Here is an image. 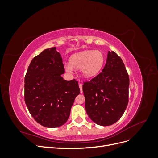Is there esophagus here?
<instances>
[{"instance_id":"1","label":"esophagus","mask_w":158,"mask_h":158,"mask_svg":"<svg viewBox=\"0 0 158 158\" xmlns=\"http://www.w3.org/2000/svg\"><path fill=\"white\" fill-rule=\"evenodd\" d=\"M79 87H80V92L82 93V84H79Z\"/></svg>"}]
</instances>
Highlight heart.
Here are the masks:
<instances>
[{"instance_id":"obj_1","label":"heart","mask_w":158,"mask_h":158,"mask_svg":"<svg viewBox=\"0 0 158 158\" xmlns=\"http://www.w3.org/2000/svg\"><path fill=\"white\" fill-rule=\"evenodd\" d=\"M70 64H66V71L70 73L73 68L81 69L83 76L90 78L97 76L102 70L105 62V56L99 50H86L72 55Z\"/></svg>"}]
</instances>
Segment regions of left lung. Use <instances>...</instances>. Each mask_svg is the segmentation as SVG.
I'll list each match as a JSON object with an SVG mask.
<instances>
[{
  "mask_svg": "<svg viewBox=\"0 0 158 158\" xmlns=\"http://www.w3.org/2000/svg\"><path fill=\"white\" fill-rule=\"evenodd\" d=\"M129 77L121 57L109 51L102 73L82 89L89 117L99 125L109 126L121 118L128 103Z\"/></svg>",
  "mask_w": 158,
  "mask_h": 158,
  "instance_id": "8db88e82",
  "label": "left lung"
}]
</instances>
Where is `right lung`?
<instances>
[{
  "label": "right lung",
  "mask_w": 158,
  "mask_h": 158,
  "mask_svg": "<svg viewBox=\"0 0 158 158\" xmlns=\"http://www.w3.org/2000/svg\"><path fill=\"white\" fill-rule=\"evenodd\" d=\"M60 54L52 47L31 60L24 80V100L32 117L47 128L62 126L67 121L75 98L80 94L75 79L65 80Z\"/></svg>",
  "instance_id": "obj_1"
}]
</instances>
